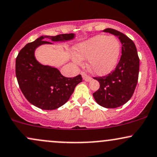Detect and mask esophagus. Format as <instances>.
I'll list each match as a JSON object with an SVG mask.
<instances>
[{
  "label": "esophagus",
  "instance_id": "34e87169",
  "mask_svg": "<svg viewBox=\"0 0 157 157\" xmlns=\"http://www.w3.org/2000/svg\"><path fill=\"white\" fill-rule=\"evenodd\" d=\"M81 75H82V79H83L85 81H87V82H89V81L91 80V77H89L88 75H86V73L82 72V73H81Z\"/></svg>",
  "mask_w": 157,
  "mask_h": 157
}]
</instances>
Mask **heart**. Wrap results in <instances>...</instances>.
<instances>
[{"label": "heart", "instance_id": "1", "mask_svg": "<svg viewBox=\"0 0 157 157\" xmlns=\"http://www.w3.org/2000/svg\"><path fill=\"white\" fill-rule=\"evenodd\" d=\"M121 46L114 36L99 35L77 45L75 48L76 64L80 60H88V68L91 72L103 76L111 73L118 63Z\"/></svg>", "mask_w": 157, "mask_h": 157}]
</instances>
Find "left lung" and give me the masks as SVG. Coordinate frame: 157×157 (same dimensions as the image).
<instances>
[{
    "label": "left lung",
    "instance_id": "obj_1",
    "mask_svg": "<svg viewBox=\"0 0 157 157\" xmlns=\"http://www.w3.org/2000/svg\"><path fill=\"white\" fill-rule=\"evenodd\" d=\"M117 37L122 44V55L116 68L107 76L94 77L100 89L93 94L95 101L107 109H115L126 103L132 97L137 84L140 58L136 46L125 35L113 29H105Z\"/></svg>",
    "mask_w": 157,
    "mask_h": 157
}]
</instances>
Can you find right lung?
I'll return each mask as SVG.
<instances>
[{"mask_svg": "<svg viewBox=\"0 0 157 157\" xmlns=\"http://www.w3.org/2000/svg\"><path fill=\"white\" fill-rule=\"evenodd\" d=\"M75 34L44 35L26 44L20 51L15 61V73L21 91L30 103L43 110H54L69 100L77 84L82 82L80 75L65 77L57 68L44 66L36 60L35 49L43 44L70 40Z\"/></svg>", "mask_w": 157, "mask_h": 157, "instance_id": "obj_1", "label": "right lung"}]
</instances>
